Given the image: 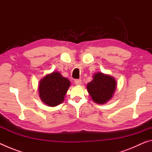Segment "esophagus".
Segmentation results:
<instances>
[{
    "label": "esophagus",
    "mask_w": 152,
    "mask_h": 152,
    "mask_svg": "<svg viewBox=\"0 0 152 152\" xmlns=\"http://www.w3.org/2000/svg\"><path fill=\"white\" fill-rule=\"evenodd\" d=\"M74 83L77 85H80V84H82V80L81 79H76L74 80Z\"/></svg>",
    "instance_id": "1"
}]
</instances>
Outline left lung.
<instances>
[{
    "mask_svg": "<svg viewBox=\"0 0 152 152\" xmlns=\"http://www.w3.org/2000/svg\"><path fill=\"white\" fill-rule=\"evenodd\" d=\"M116 86V81L113 77L96 73L93 80L87 84V90L95 102L104 104L111 99Z\"/></svg>",
    "mask_w": 152,
    "mask_h": 152,
    "instance_id": "1",
    "label": "left lung"
}]
</instances>
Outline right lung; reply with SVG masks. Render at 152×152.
I'll return each instance as SVG.
<instances>
[{
  "label": "right lung",
  "instance_id": "add662e5",
  "mask_svg": "<svg viewBox=\"0 0 152 152\" xmlns=\"http://www.w3.org/2000/svg\"><path fill=\"white\" fill-rule=\"evenodd\" d=\"M70 85L69 80L59 72L49 74L39 82V94L41 100L50 107L57 106L64 101Z\"/></svg>",
  "mask_w": 152,
  "mask_h": 152
}]
</instances>
